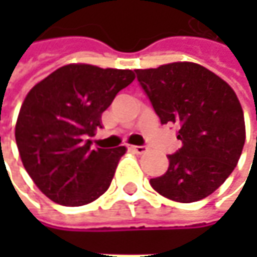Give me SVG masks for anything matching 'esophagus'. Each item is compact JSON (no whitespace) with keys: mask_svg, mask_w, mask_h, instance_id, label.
<instances>
[{"mask_svg":"<svg viewBox=\"0 0 257 257\" xmlns=\"http://www.w3.org/2000/svg\"><path fill=\"white\" fill-rule=\"evenodd\" d=\"M130 150H133L134 153L137 154H144L149 149L146 146H130Z\"/></svg>","mask_w":257,"mask_h":257,"instance_id":"34e87169","label":"esophagus"}]
</instances>
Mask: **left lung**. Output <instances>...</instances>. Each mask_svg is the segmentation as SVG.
Returning <instances> with one entry per match:
<instances>
[{
    "label": "left lung",
    "mask_w": 257,
    "mask_h": 257,
    "mask_svg": "<svg viewBox=\"0 0 257 257\" xmlns=\"http://www.w3.org/2000/svg\"><path fill=\"white\" fill-rule=\"evenodd\" d=\"M162 124H174L182 147L169 169L150 180L154 190L180 203L202 200L222 186L240 159L246 130L232 87L194 63L134 70Z\"/></svg>",
    "instance_id": "8db88e82"
}]
</instances>
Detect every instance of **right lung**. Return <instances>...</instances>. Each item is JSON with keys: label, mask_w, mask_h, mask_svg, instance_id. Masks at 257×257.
Instances as JSON below:
<instances>
[{"label": "right lung", "mask_w": 257, "mask_h": 257, "mask_svg": "<svg viewBox=\"0 0 257 257\" xmlns=\"http://www.w3.org/2000/svg\"><path fill=\"white\" fill-rule=\"evenodd\" d=\"M134 80L132 70L68 64L27 94L15 125L25 170L53 202L83 206L98 199L113 180L125 147L91 149L101 114Z\"/></svg>", "instance_id": "obj_1"}]
</instances>
